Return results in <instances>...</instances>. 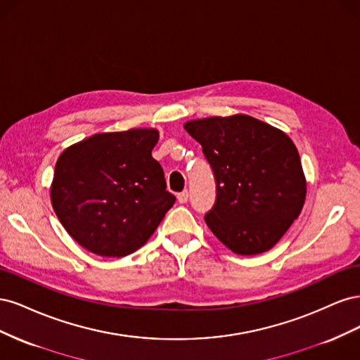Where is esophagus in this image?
<instances>
[{
  "mask_svg": "<svg viewBox=\"0 0 360 360\" xmlns=\"http://www.w3.org/2000/svg\"><path fill=\"white\" fill-rule=\"evenodd\" d=\"M188 198H189V192H188V191H183V192H180V193L177 195V200H179L180 204L188 202Z\"/></svg>",
  "mask_w": 360,
  "mask_h": 360,
  "instance_id": "34e87169",
  "label": "esophagus"
}]
</instances>
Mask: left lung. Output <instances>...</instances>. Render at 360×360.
<instances>
[{
  "instance_id": "left-lung-1",
  "label": "left lung",
  "mask_w": 360,
  "mask_h": 360,
  "mask_svg": "<svg viewBox=\"0 0 360 360\" xmlns=\"http://www.w3.org/2000/svg\"><path fill=\"white\" fill-rule=\"evenodd\" d=\"M216 179L210 231L238 255L274 248L297 219L307 198L299 151L281 129L246 114L189 120Z\"/></svg>"
}]
</instances>
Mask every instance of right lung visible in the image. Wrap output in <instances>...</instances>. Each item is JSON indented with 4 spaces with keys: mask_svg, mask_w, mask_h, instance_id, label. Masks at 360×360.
I'll return each instance as SVG.
<instances>
[{
    "mask_svg": "<svg viewBox=\"0 0 360 360\" xmlns=\"http://www.w3.org/2000/svg\"><path fill=\"white\" fill-rule=\"evenodd\" d=\"M159 130L136 127L85 138L63 150L51 202L76 242L101 257H126L144 246L176 202L151 156Z\"/></svg>",
    "mask_w": 360,
    "mask_h": 360,
    "instance_id": "1",
    "label": "right lung"
}]
</instances>
